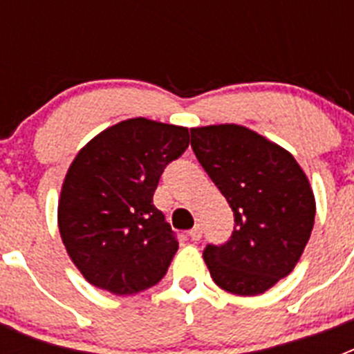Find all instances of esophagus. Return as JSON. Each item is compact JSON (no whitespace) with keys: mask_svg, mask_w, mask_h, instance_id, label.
I'll use <instances>...</instances> for the list:
<instances>
[{"mask_svg":"<svg viewBox=\"0 0 354 354\" xmlns=\"http://www.w3.org/2000/svg\"><path fill=\"white\" fill-rule=\"evenodd\" d=\"M189 237H192L193 241L202 239V227H200V225H195V227L189 230Z\"/></svg>","mask_w":354,"mask_h":354,"instance_id":"obj_1","label":"esophagus"}]
</instances>
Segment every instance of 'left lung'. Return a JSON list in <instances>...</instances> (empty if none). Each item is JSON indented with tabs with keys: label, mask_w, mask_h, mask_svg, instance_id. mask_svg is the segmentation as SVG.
<instances>
[{
	"label": "left lung",
	"mask_w": 354,
	"mask_h": 354,
	"mask_svg": "<svg viewBox=\"0 0 354 354\" xmlns=\"http://www.w3.org/2000/svg\"><path fill=\"white\" fill-rule=\"evenodd\" d=\"M192 149L234 212L232 236L207 245L218 287L257 296L287 277L310 239L315 200L296 159L243 126L192 129Z\"/></svg>",
	"instance_id": "8db88e82"
}]
</instances>
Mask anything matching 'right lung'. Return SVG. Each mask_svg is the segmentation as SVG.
Returning <instances> with one entry per match:
<instances>
[{"label":"right lung","mask_w":354,"mask_h":354,"mask_svg":"<svg viewBox=\"0 0 354 354\" xmlns=\"http://www.w3.org/2000/svg\"><path fill=\"white\" fill-rule=\"evenodd\" d=\"M187 145L186 127L131 118L102 131L72 161L58 227L92 286L127 296L167 274L179 241L152 198L165 168Z\"/></svg>","instance_id":"add662e5"}]
</instances>
